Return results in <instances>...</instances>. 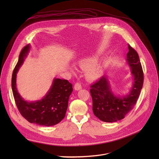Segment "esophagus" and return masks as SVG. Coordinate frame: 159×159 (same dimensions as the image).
Returning <instances> with one entry per match:
<instances>
[{
    "mask_svg": "<svg viewBox=\"0 0 159 159\" xmlns=\"http://www.w3.org/2000/svg\"><path fill=\"white\" fill-rule=\"evenodd\" d=\"M82 89V85L80 83H76L74 85V89L75 90H80Z\"/></svg>",
    "mask_w": 159,
    "mask_h": 159,
    "instance_id": "1",
    "label": "esophagus"
}]
</instances>
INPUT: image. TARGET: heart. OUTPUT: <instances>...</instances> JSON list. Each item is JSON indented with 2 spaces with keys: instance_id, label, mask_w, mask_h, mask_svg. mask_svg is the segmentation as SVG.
Listing matches in <instances>:
<instances>
[{
  "instance_id": "obj_1",
  "label": "heart",
  "mask_w": 159,
  "mask_h": 159,
  "mask_svg": "<svg viewBox=\"0 0 159 159\" xmlns=\"http://www.w3.org/2000/svg\"><path fill=\"white\" fill-rule=\"evenodd\" d=\"M94 58H89L81 61L80 66L87 70V77L90 80H96L103 74V66L99 63H96Z\"/></svg>"
}]
</instances>
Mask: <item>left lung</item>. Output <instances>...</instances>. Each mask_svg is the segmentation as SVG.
Masks as SVG:
<instances>
[{
  "label": "left lung",
  "mask_w": 159,
  "mask_h": 159,
  "mask_svg": "<svg viewBox=\"0 0 159 159\" xmlns=\"http://www.w3.org/2000/svg\"><path fill=\"white\" fill-rule=\"evenodd\" d=\"M128 50L126 61L130 66L133 82L128 94L116 96L113 94L107 75L90 86L94 115L104 122H116L123 119L137 103L142 89L143 72L139 56L129 44Z\"/></svg>",
  "instance_id": "left-lung-1"
}]
</instances>
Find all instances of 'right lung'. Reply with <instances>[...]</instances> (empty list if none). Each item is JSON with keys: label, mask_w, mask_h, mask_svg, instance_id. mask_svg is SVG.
I'll list each match as a JSON object with an SVG mask.
<instances>
[{"label": "right lung", "mask_w": 159, "mask_h": 159, "mask_svg": "<svg viewBox=\"0 0 159 159\" xmlns=\"http://www.w3.org/2000/svg\"><path fill=\"white\" fill-rule=\"evenodd\" d=\"M30 50V44L22 50L12 73L11 85L14 98L21 115L30 123L53 126L65 118L69 97L73 90L72 84L67 80L55 78L50 90L42 99L31 102L25 100L17 91L16 76Z\"/></svg>", "instance_id": "1"}]
</instances>
